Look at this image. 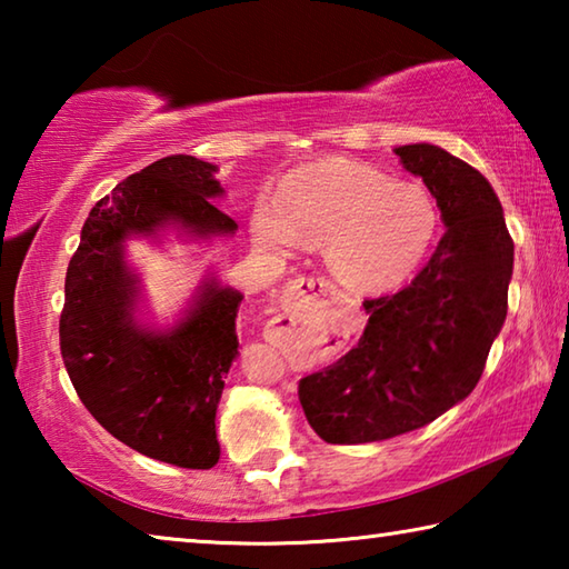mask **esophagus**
Listing matches in <instances>:
<instances>
[{"label":"esophagus","instance_id":"34e87169","mask_svg":"<svg viewBox=\"0 0 569 569\" xmlns=\"http://www.w3.org/2000/svg\"><path fill=\"white\" fill-rule=\"evenodd\" d=\"M333 293V283L326 281L323 276H301L283 291V303L298 306L303 301H323V298H331Z\"/></svg>","mask_w":569,"mask_h":569}]
</instances>
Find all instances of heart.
Listing matches in <instances>:
<instances>
[{
    "instance_id": "obj_1",
    "label": "heart",
    "mask_w": 569,
    "mask_h": 569,
    "mask_svg": "<svg viewBox=\"0 0 569 569\" xmlns=\"http://www.w3.org/2000/svg\"><path fill=\"white\" fill-rule=\"evenodd\" d=\"M441 228L437 198L359 160H323L293 172L278 200L253 213V236L273 250L323 243L336 281L359 293L401 286L427 261Z\"/></svg>"
}]
</instances>
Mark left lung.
<instances>
[{
	"label": "left lung",
	"instance_id": "8db88e82",
	"mask_svg": "<svg viewBox=\"0 0 569 569\" xmlns=\"http://www.w3.org/2000/svg\"><path fill=\"white\" fill-rule=\"evenodd\" d=\"M393 152L437 198L447 233L407 288L366 298L369 321L349 353L298 381L329 445L407 435L467 399L507 319L515 243L492 186L437 146Z\"/></svg>",
	"mask_w": 569,
	"mask_h": 569
}]
</instances>
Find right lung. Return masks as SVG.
Instances as JSON below:
<instances>
[{"label": "right lung", "mask_w": 569, "mask_h": 569, "mask_svg": "<svg viewBox=\"0 0 569 569\" xmlns=\"http://www.w3.org/2000/svg\"><path fill=\"white\" fill-rule=\"evenodd\" d=\"M213 176L210 162L168 156L98 200L67 266L60 316L64 369L92 417L140 455L186 469L220 459L216 409L238 356L243 296L210 281L176 329H140L122 243L166 223L200 238L233 233L236 220L213 206L223 192Z\"/></svg>", "instance_id": "1"}]
</instances>
